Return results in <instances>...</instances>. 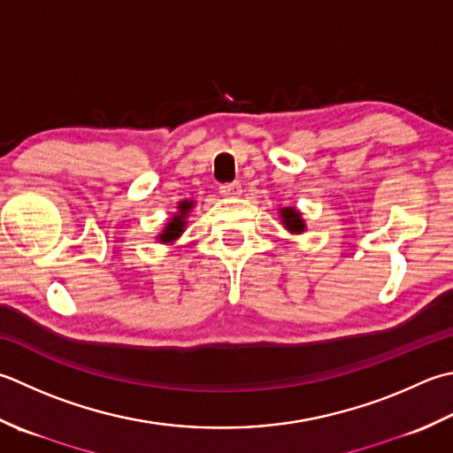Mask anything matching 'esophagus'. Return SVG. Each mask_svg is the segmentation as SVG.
Listing matches in <instances>:
<instances>
[{"label": "esophagus", "mask_w": 453, "mask_h": 453, "mask_svg": "<svg viewBox=\"0 0 453 453\" xmlns=\"http://www.w3.org/2000/svg\"><path fill=\"white\" fill-rule=\"evenodd\" d=\"M219 192L224 194L226 198H237L239 194L243 192V188H242V184H239V182H229V184H221Z\"/></svg>", "instance_id": "obj_1"}]
</instances>
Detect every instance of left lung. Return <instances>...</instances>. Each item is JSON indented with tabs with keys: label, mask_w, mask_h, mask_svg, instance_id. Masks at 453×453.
Returning a JSON list of instances; mask_svg holds the SVG:
<instances>
[{
	"label": "left lung",
	"mask_w": 453,
	"mask_h": 453,
	"mask_svg": "<svg viewBox=\"0 0 453 453\" xmlns=\"http://www.w3.org/2000/svg\"><path fill=\"white\" fill-rule=\"evenodd\" d=\"M279 216H280V224L287 229V232L295 234V235L306 232V221L295 206L279 208Z\"/></svg>",
	"instance_id": "8db88e82"
}]
</instances>
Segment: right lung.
Wrapping results in <instances>:
<instances>
[{"label": "right lung", "mask_w": 453, "mask_h": 453, "mask_svg": "<svg viewBox=\"0 0 453 453\" xmlns=\"http://www.w3.org/2000/svg\"><path fill=\"white\" fill-rule=\"evenodd\" d=\"M194 208V200H180L179 203H176V211L174 214L168 218V221L163 227V232L157 235V242L161 243H174L176 239H179L184 229H186V224H188V214Z\"/></svg>", "instance_id": "obj_1"}]
</instances>
